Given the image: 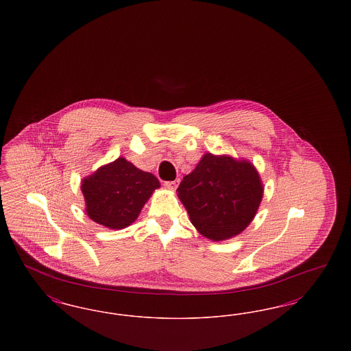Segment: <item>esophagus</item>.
Instances as JSON below:
<instances>
[{"instance_id": "1", "label": "esophagus", "mask_w": 351, "mask_h": 351, "mask_svg": "<svg viewBox=\"0 0 351 351\" xmlns=\"http://www.w3.org/2000/svg\"><path fill=\"white\" fill-rule=\"evenodd\" d=\"M179 183H180V182H179V179H178V180H173V182H166V183H165V186L168 188V189H171V191H175V189L178 188Z\"/></svg>"}]
</instances>
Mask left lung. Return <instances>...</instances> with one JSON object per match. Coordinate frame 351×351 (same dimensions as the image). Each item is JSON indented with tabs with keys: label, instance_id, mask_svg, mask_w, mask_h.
<instances>
[{
	"label": "left lung",
	"instance_id": "left-lung-1",
	"mask_svg": "<svg viewBox=\"0 0 351 351\" xmlns=\"http://www.w3.org/2000/svg\"><path fill=\"white\" fill-rule=\"evenodd\" d=\"M263 191L259 172L247 159L206 152L196 168L185 175L178 196L196 230L219 242L250 225Z\"/></svg>",
	"mask_w": 351,
	"mask_h": 351
}]
</instances>
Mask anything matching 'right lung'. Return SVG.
Listing matches in <instances>:
<instances>
[{
	"mask_svg": "<svg viewBox=\"0 0 351 351\" xmlns=\"http://www.w3.org/2000/svg\"><path fill=\"white\" fill-rule=\"evenodd\" d=\"M158 188L160 183L152 173L121 156L82 180L85 213L108 229H125Z\"/></svg>",
	"mask_w": 351,
	"mask_h": 351,
	"instance_id": "obj_1",
	"label": "right lung"
}]
</instances>
